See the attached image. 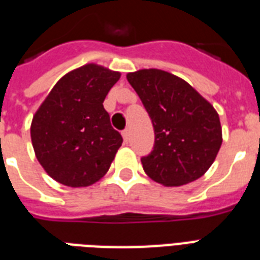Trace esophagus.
Wrapping results in <instances>:
<instances>
[{
	"instance_id": "esophagus-1",
	"label": "esophagus",
	"mask_w": 260,
	"mask_h": 260,
	"mask_svg": "<svg viewBox=\"0 0 260 260\" xmlns=\"http://www.w3.org/2000/svg\"><path fill=\"white\" fill-rule=\"evenodd\" d=\"M129 136H131V132H129V129H128V128L122 131V138H124V142H125V143L129 142Z\"/></svg>"
}]
</instances>
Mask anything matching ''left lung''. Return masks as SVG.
<instances>
[{
  "instance_id": "obj_1",
  "label": "left lung",
  "mask_w": 260,
  "mask_h": 260,
  "mask_svg": "<svg viewBox=\"0 0 260 260\" xmlns=\"http://www.w3.org/2000/svg\"><path fill=\"white\" fill-rule=\"evenodd\" d=\"M126 79L154 125V148L142 158L147 175L165 186H181L202 177L222 143L213 106L167 71L139 70Z\"/></svg>"
}]
</instances>
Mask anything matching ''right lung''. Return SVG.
<instances>
[{
  "label": "right lung",
  "instance_id": "right-lung-1",
  "mask_svg": "<svg viewBox=\"0 0 260 260\" xmlns=\"http://www.w3.org/2000/svg\"><path fill=\"white\" fill-rule=\"evenodd\" d=\"M120 73L97 64L70 71L47 95L30 125L36 158L51 178L71 187L100 181L121 147L102 102Z\"/></svg>",
  "mask_w": 260,
  "mask_h": 260
}]
</instances>
